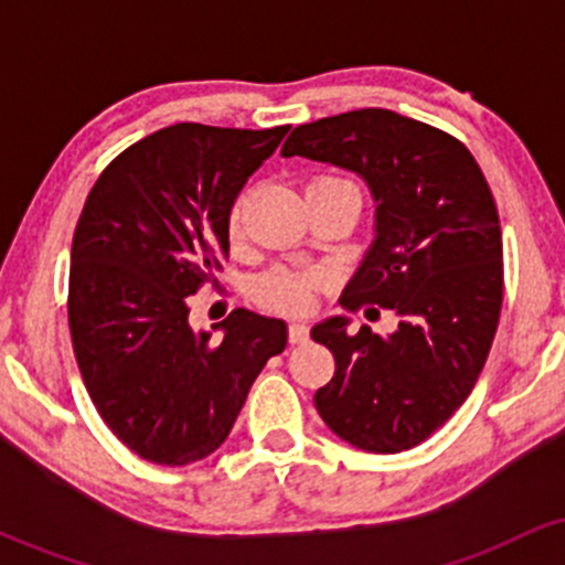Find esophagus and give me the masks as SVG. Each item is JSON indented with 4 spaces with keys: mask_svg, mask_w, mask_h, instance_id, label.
Listing matches in <instances>:
<instances>
[{
    "mask_svg": "<svg viewBox=\"0 0 565 565\" xmlns=\"http://www.w3.org/2000/svg\"><path fill=\"white\" fill-rule=\"evenodd\" d=\"M308 334H310L308 323H300V321L289 323V342H291V345H302V342L308 340Z\"/></svg>",
    "mask_w": 565,
    "mask_h": 565,
    "instance_id": "1",
    "label": "esophagus"
}]
</instances>
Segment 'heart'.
I'll use <instances>...</instances> for the list:
<instances>
[{
    "label": "heart",
    "mask_w": 565,
    "mask_h": 565,
    "mask_svg": "<svg viewBox=\"0 0 565 565\" xmlns=\"http://www.w3.org/2000/svg\"><path fill=\"white\" fill-rule=\"evenodd\" d=\"M319 180H313V183H319ZM238 228H242V201H236V206L231 210V233H238ZM319 287L321 276L313 274V270L278 268L265 274L260 281H257V297H260L265 305H274V308L287 310V313H305V310H310V305H313L316 289Z\"/></svg>",
    "instance_id": "obj_1"
}]
</instances>
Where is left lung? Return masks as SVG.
Returning a JSON list of instances; mask_svg holds the SVG:
<instances>
[{
	"label": "left lung",
	"instance_id": "obj_1",
	"mask_svg": "<svg viewBox=\"0 0 565 565\" xmlns=\"http://www.w3.org/2000/svg\"><path fill=\"white\" fill-rule=\"evenodd\" d=\"M281 157L342 167L369 185L374 242L340 302L398 313L391 334L348 332V316L310 329L334 355L316 408L355 449H412L465 404L494 342L502 228L491 188L462 142L387 108L295 127Z\"/></svg>",
	"mask_w": 565,
	"mask_h": 565
}]
</instances>
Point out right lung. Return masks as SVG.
I'll list each match as a JSON object with an SVG mask.
<instances>
[{"mask_svg": "<svg viewBox=\"0 0 565 565\" xmlns=\"http://www.w3.org/2000/svg\"><path fill=\"white\" fill-rule=\"evenodd\" d=\"M289 127L172 125L103 170L68 276L76 364L103 423L153 465L180 468L228 438L252 382L287 348V323L238 308L193 332L188 297L231 249L233 201Z\"/></svg>", "mask_w": 565, "mask_h": 565, "instance_id": "1", "label": "right lung"}]
</instances>
